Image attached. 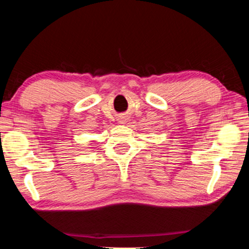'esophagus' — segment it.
I'll list each match as a JSON object with an SVG mask.
<instances>
[{
  "label": "esophagus",
  "instance_id": "obj_1",
  "mask_svg": "<svg viewBox=\"0 0 249 249\" xmlns=\"http://www.w3.org/2000/svg\"><path fill=\"white\" fill-rule=\"evenodd\" d=\"M119 121H120V124H124V122L127 121V117H121L119 119Z\"/></svg>",
  "mask_w": 249,
  "mask_h": 249
}]
</instances>
